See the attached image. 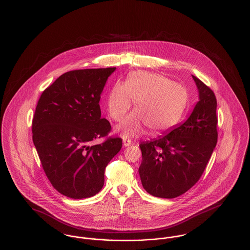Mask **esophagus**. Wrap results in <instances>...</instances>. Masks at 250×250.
I'll use <instances>...</instances> for the list:
<instances>
[{
    "label": "esophagus",
    "instance_id": "34e87169",
    "mask_svg": "<svg viewBox=\"0 0 250 250\" xmlns=\"http://www.w3.org/2000/svg\"><path fill=\"white\" fill-rule=\"evenodd\" d=\"M123 143H124V146H129L130 145H132V141L125 138L123 139Z\"/></svg>",
    "mask_w": 250,
    "mask_h": 250
}]
</instances>
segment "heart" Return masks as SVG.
Listing matches in <instances>:
<instances>
[{
    "label": "heart",
    "mask_w": 250,
    "mask_h": 250,
    "mask_svg": "<svg viewBox=\"0 0 250 250\" xmlns=\"http://www.w3.org/2000/svg\"><path fill=\"white\" fill-rule=\"evenodd\" d=\"M135 103L136 112L118 127L124 138L143 134L146 127L151 135L166 134L179 124L188 104L185 87L168 78L146 71H135L125 84L116 83L107 98V112L120 122Z\"/></svg>",
    "instance_id": "obj_1"
}]
</instances>
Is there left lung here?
<instances>
[{
  "label": "left lung",
  "instance_id": "8db88e82",
  "mask_svg": "<svg viewBox=\"0 0 250 250\" xmlns=\"http://www.w3.org/2000/svg\"><path fill=\"white\" fill-rule=\"evenodd\" d=\"M192 77L200 101L191 115L168 134L140 145L141 181L155 197L172 199L189 190L203 175L217 144V99L209 86Z\"/></svg>",
  "mask_w": 250,
  "mask_h": 250
}]
</instances>
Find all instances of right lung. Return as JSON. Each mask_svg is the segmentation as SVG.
<instances>
[{
	"mask_svg": "<svg viewBox=\"0 0 250 250\" xmlns=\"http://www.w3.org/2000/svg\"><path fill=\"white\" fill-rule=\"evenodd\" d=\"M116 67L63 73L39 99L32 120V140L47 179L58 192L88 198L104 183V170L123 146L108 137L110 123L101 118V93ZM104 137L99 145L92 141Z\"/></svg>",
	"mask_w": 250,
	"mask_h": 250,
	"instance_id": "1",
	"label": "right lung"
}]
</instances>
